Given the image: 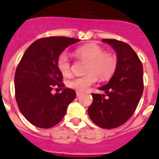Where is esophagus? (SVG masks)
<instances>
[{
    "label": "esophagus",
    "mask_w": 159,
    "mask_h": 159,
    "mask_svg": "<svg viewBox=\"0 0 159 159\" xmlns=\"http://www.w3.org/2000/svg\"><path fill=\"white\" fill-rule=\"evenodd\" d=\"M82 94V92H80V91H76V95L78 97H80Z\"/></svg>",
    "instance_id": "obj_1"
}]
</instances>
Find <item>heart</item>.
<instances>
[{
    "mask_svg": "<svg viewBox=\"0 0 159 159\" xmlns=\"http://www.w3.org/2000/svg\"><path fill=\"white\" fill-rule=\"evenodd\" d=\"M75 55L89 61L86 72L89 74L69 80L67 84L71 89L81 92L86 91L96 82L97 76L101 80H107L111 78L116 70L118 63L116 56L106 54L105 50L98 45L88 44L83 45L76 49ZM57 68L64 75H69L70 74V61L66 53H61L58 56Z\"/></svg>",
    "mask_w": 159,
    "mask_h": 159,
    "instance_id": "obj_1",
    "label": "heart"
}]
</instances>
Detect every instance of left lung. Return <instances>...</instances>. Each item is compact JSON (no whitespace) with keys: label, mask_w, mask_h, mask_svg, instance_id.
<instances>
[{"label":"left lung","mask_w":159,"mask_h":159,"mask_svg":"<svg viewBox=\"0 0 159 159\" xmlns=\"http://www.w3.org/2000/svg\"><path fill=\"white\" fill-rule=\"evenodd\" d=\"M102 41L116 53V70L106 84L99 87L105 94L92 93L88 109L91 120L103 129H114L126 123L134 113L143 91V70L129 45L113 39Z\"/></svg>","instance_id":"1"}]
</instances>
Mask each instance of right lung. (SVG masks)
I'll return each mask as SVG.
<instances>
[{
    "instance_id": "obj_1",
    "label": "right lung",
    "mask_w": 159,
    "mask_h": 159,
    "mask_svg": "<svg viewBox=\"0 0 159 159\" xmlns=\"http://www.w3.org/2000/svg\"><path fill=\"white\" fill-rule=\"evenodd\" d=\"M80 40L62 36L39 39L22 56L15 74L16 99L20 111L33 125L41 129L56 125L76 98L74 89L64 88L57 59L68 46ZM55 85L63 89L61 93H51Z\"/></svg>"
}]
</instances>
